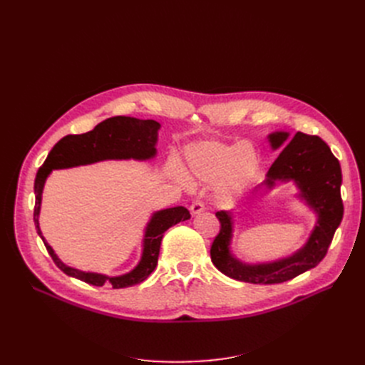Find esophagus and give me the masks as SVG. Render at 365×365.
Segmentation results:
<instances>
[{"mask_svg":"<svg viewBox=\"0 0 365 365\" xmlns=\"http://www.w3.org/2000/svg\"><path fill=\"white\" fill-rule=\"evenodd\" d=\"M189 210H190V213H192L194 216L195 215H200L201 212H204L205 210V205H204V202L202 201H194L192 204H190V207H189Z\"/></svg>","mask_w":365,"mask_h":365,"instance_id":"34e87169","label":"esophagus"}]
</instances>
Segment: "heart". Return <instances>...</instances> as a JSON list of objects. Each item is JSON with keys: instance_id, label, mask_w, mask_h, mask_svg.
<instances>
[{"instance_id": "b5f03b06", "label": "heart", "mask_w": 365, "mask_h": 365, "mask_svg": "<svg viewBox=\"0 0 365 365\" xmlns=\"http://www.w3.org/2000/svg\"><path fill=\"white\" fill-rule=\"evenodd\" d=\"M185 157L190 173L198 180L219 185L229 195L238 194L250 185L260 165L256 148L248 142L234 146L219 140H201L189 145Z\"/></svg>"}]
</instances>
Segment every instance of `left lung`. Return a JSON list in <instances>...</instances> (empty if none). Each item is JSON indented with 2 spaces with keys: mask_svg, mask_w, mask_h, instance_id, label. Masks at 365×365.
Wrapping results in <instances>:
<instances>
[{
  "mask_svg": "<svg viewBox=\"0 0 365 365\" xmlns=\"http://www.w3.org/2000/svg\"><path fill=\"white\" fill-rule=\"evenodd\" d=\"M289 133L277 131L267 136L272 149L289 140ZM293 180L299 197L318 216L306 244L294 255L269 263L250 264L238 260L231 253L234 220L229 212H217L220 232L212 244V262L229 278L252 284H278L296 278L312 269L327 255L336 229L343 219L340 197L341 168L330 148L318 136L296 133L271 165L263 182L272 189L278 182Z\"/></svg>",
  "mask_w": 365,
  "mask_h": 365,
  "instance_id": "obj_1",
  "label": "left lung"
}]
</instances>
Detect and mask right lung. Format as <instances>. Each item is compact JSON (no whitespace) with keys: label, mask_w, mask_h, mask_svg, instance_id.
I'll return each instance as SVG.
<instances>
[{"label":"right lung","mask_w":365,"mask_h":365,"mask_svg":"<svg viewBox=\"0 0 365 365\" xmlns=\"http://www.w3.org/2000/svg\"><path fill=\"white\" fill-rule=\"evenodd\" d=\"M160 123L153 120H139L133 117H112L96 125L91 131L84 134H68L57 142L50 150L47 160L36 173L34 190L35 207L34 222L36 232L44 241L48 255L61 271L66 275L81 279L87 284L102 287L109 282L113 289H125L134 284L145 281L157 267L160 245L164 232L168 227L178 225L182 220L190 219L187 210L182 205L171 207L153 213L146 225L143 235V250L138 266L128 274L120 277H108L96 272H83L75 267L66 266L56 256L53 248L47 244L40 229V210L44 183L53 170L69 168L76 165L93 164L105 160H150L157 155V140Z\"/></svg>","instance_id":"obj_1"}]
</instances>
